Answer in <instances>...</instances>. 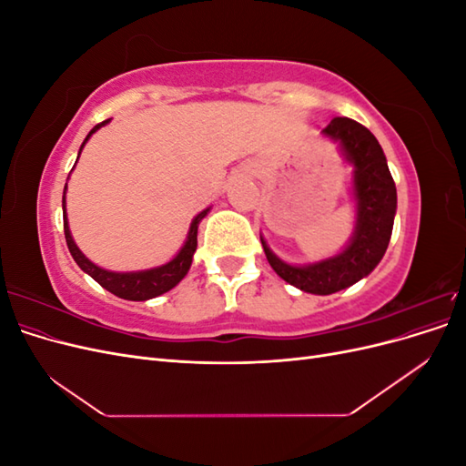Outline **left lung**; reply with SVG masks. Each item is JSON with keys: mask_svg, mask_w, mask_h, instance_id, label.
<instances>
[{"mask_svg": "<svg viewBox=\"0 0 466 466\" xmlns=\"http://www.w3.org/2000/svg\"><path fill=\"white\" fill-rule=\"evenodd\" d=\"M322 134L340 144L342 155L354 165L356 229L348 247L320 262L293 266L278 258L260 235L266 258L288 284L315 295H330L370 276L383 258L397 214V187L377 137L351 118H334Z\"/></svg>", "mask_w": 466, "mask_h": 466, "instance_id": "8db88e82", "label": "left lung"}]
</instances>
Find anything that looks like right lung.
Wrapping results in <instances>:
<instances>
[{
    "label": "right lung",
    "mask_w": 466,
    "mask_h": 466,
    "mask_svg": "<svg viewBox=\"0 0 466 466\" xmlns=\"http://www.w3.org/2000/svg\"><path fill=\"white\" fill-rule=\"evenodd\" d=\"M105 124H108V120L96 124L95 128L87 134L86 142L81 144L79 153L83 149V146L87 144V139L98 130L103 128ZM79 159V155H77ZM66 188H67V182H66ZM66 188H64V198H62V208H64V235H66V243L69 252H72L74 260L77 262V266L81 268L83 272L89 274L96 284H101L106 291L115 293L116 298L122 299H128V301H147L157 298L161 293H167L168 289H173L178 281L185 278L190 270V264H192V257L196 252V247H198V225L200 221L208 216V209L200 211L198 216H196L190 223V229H188V237L182 248L177 252V257L173 260H168L163 266L157 268H151V270H139V272H110L105 270V268L93 264L83 252L79 250V247L76 245L72 233H69V225H67V216H66Z\"/></svg>",
    "instance_id": "obj_1"
}]
</instances>
